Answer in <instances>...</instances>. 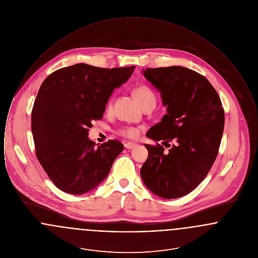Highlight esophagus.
I'll return each mask as SVG.
<instances>
[{"instance_id": "34e87169", "label": "esophagus", "mask_w": 258, "mask_h": 258, "mask_svg": "<svg viewBox=\"0 0 258 258\" xmlns=\"http://www.w3.org/2000/svg\"><path fill=\"white\" fill-rule=\"evenodd\" d=\"M135 146H136V144L133 143V142H126V143L124 144V147L126 148V149H133V148H135Z\"/></svg>"}]
</instances>
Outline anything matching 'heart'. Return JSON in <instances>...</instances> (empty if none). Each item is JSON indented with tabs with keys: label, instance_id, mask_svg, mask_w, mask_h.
I'll return each mask as SVG.
<instances>
[{
	"label": "heart",
	"instance_id": "1",
	"mask_svg": "<svg viewBox=\"0 0 258 258\" xmlns=\"http://www.w3.org/2000/svg\"><path fill=\"white\" fill-rule=\"evenodd\" d=\"M135 96L138 98V100L140 101V103L143 105L150 100H156V95L154 94V92L145 85H141L135 88ZM112 103L109 102L108 107L110 108ZM118 134L122 135L123 137L126 138H131V139H135L140 135V130L138 127L135 126H131V125H126L123 126L118 131Z\"/></svg>",
	"mask_w": 258,
	"mask_h": 258
}]
</instances>
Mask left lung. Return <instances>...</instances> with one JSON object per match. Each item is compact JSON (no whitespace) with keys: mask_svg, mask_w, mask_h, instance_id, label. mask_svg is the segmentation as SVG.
<instances>
[{"mask_svg":"<svg viewBox=\"0 0 258 258\" xmlns=\"http://www.w3.org/2000/svg\"><path fill=\"white\" fill-rule=\"evenodd\" d=\"M143 74L167 106L146 135L165 147L176 144L168 152L159 143L145 144L148 159L140 175L158 197H184L205 179L217 159L224 127L221 98L206 77L186 68L146 69Z\"/></svg>","mask_w":258,"mask_h":258,"instance_id":"8db88e82","label":"left lung"}]
</instances>
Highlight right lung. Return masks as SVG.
Returning <instances> with one entry per match:
<instances>
[{"mask_svg": "<svg viewBox=\"0 0 258 258\" xmlns=\"http://www.w3.org/2000/svg\"><path fill=\"white\" fill-rule=\"evenodd\" d=\"M135 68L76 63L52 73L41 84L32 133L37 160L59 189L83 195L109 174L123 145L112 139L97 148L88 138L89 128L103 117L114 89L127 81Z\"/></svg>", "mask_w": 258, "mask_h": 258, "instance_id": "right-lung-1", "label": "right lung"}]
</instances>
